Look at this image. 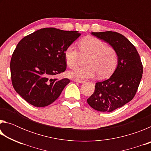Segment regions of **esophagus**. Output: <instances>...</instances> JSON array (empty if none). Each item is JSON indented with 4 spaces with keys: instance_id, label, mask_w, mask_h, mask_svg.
<instances>
[{
    "instance_id": "34e87169",
    "label": "esophagus",
    "mask_w": 151,
    "mask_h": 151,
    "mask_svg": "<svg viewBox=\"0 0 151 151\" xmlns=\"http://www.w3.org/2000/svg\"><path fill=\"white\" fill-rule=\"evenodd\" d=\"M74 81L76 82V83H83L84 81H79V80H74Z\"/></svg>"
}]
</instances>
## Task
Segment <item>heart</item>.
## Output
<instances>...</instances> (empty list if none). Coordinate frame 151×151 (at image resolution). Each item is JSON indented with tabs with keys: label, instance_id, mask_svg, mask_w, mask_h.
Returning a JSON list of instances; mask_svg holds the SVG:
<instances>
[{
	"label": "heart",
	"instance_id": "obj_1",
	"mask_svg": "<svg viewBox=\"0 0 151 151\" xmlns=\"http://www.w3.org/2000/svg\"><path fill=\"white\" fill-rule=\"evenodd\" d=\"M81 53L89 56L86 61V66L78 67L68 73V76L75 80L82 81L93 78L98 75L101 78L109 77L115 70L119 57L116 50L103 40L88 37L81 40ZM81 53L75 45H70L64 52L66 63L68 67L75 68L79 64Z\"/></svg>",
	"mask_w": 151,
	"mask_h": 151
}]
</instances>
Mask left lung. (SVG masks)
<instances>
[{
	"label": "left lung",
	"instance_id": "8db88e82",
	"mask_svg": "<svg viewBox=\"0 0 151 151\" xmlns=\"http://www.w3.org/2000/svg\"><path fill=\"white\" fill-rule=\"evenodd\" d=\"M91 34L108 42L118 54L113 74L107 80L96 83L94 92L87 99L93 109L110 112L134 98L142 76V65L136 48L124 36L112 31Z\"/></svg>",
	"mask_w": 151,
	"mask_h": 151
}]
</instances>
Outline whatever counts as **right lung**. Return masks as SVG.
<instances>
[{"instance_id": "1", "label": "right lung", "mask_w": 151, "mask_h": 151, "mask_svg": "<svg viewBox=\"0 0 151 151\" xmlns=\"http://www.w3.org/2000/svg\"><path fill=\"white\" fill-rule=\"evenodd\" d=\"M80 35L75 30L44 28L24 37L12 53L10 65L17 93L37 107L57 100L70 80L52 77L65 71L64 52Z\"/></svg>"}]
</instances>
